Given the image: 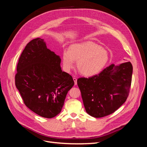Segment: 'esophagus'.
<instances>
[{"label": "esophagus", "mask_w": 147, "mask_h": 147, "mask_svg": "<svg viewBox=\"0 0 147 147\" xmlns=\"http://www.w3.org/2000/svg\"><path fill=\"white\" fill-rule=\"evenodd\" d=\"M73 79H74V83H75V85H77V78L74 77Z\"/></svg>", "instance_id": "34e87169"}]
</instances>
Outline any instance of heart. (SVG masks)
Wrapping results in <instances>:
<instances>
[{
    "label": "heart",
    "mask_w": 147,
    "mask_h": 147,
    "mask_svg": "<svg viewBox=\"0 0 147 147\" xmlns=\"http://www.w3.org/2000/svg\"><path fill=\"white\" fill-rule=\"evenodd\" d=\"M108 52L92 42L75 43L69 50H64L62 61L64 69L69 72L77 61V67L80 73L92 76L100 72L109 61Z\"/></svg>",
    "instance_id": "obj_1"
}]
</instances>
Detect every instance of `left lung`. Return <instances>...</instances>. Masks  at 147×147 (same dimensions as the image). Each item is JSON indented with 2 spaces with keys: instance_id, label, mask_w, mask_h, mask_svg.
I'll return each instance as SVG.
<instances>
[{
  "instance_id": "1",
  "label": "left lung",
  "mask_w": 147,
  "mask_h": 147,
  "mask_svg": "<svg viewBox=\"0 0 147 147\" xmlns=\"http://www.w3.org/2000/svg\"><path fill=\"white\" fill-rule=\"evenodd\" d=\"M132 74V65L127 62L118 66L111 64L94 76L78 78L86 112L95 118L115 112L127 98Z\"/></svg>"
}]
</instances>
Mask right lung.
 Masks as SVG:
<instances>
[{
    "label": "right lung",
    "instance_id": "add662e5",
    "mask_svg": "<svg viewBox=\"0 0 147 147\" xmlns=\"http://www.w3.org/2000/svg\"><path fill=\"white\" fill-rule=\"evenodd\" d=\"M59 56L35 38L22 52L17 64L15 85L26 107L39 116L51 118L63 108L72 77L61 70Z\"/></svg>",
    "mask_w": 147,
    "mask_h": 147
}]
</instances>
